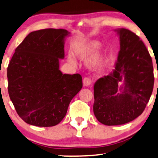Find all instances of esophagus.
Masks as SVG:
<instances>
[{
  "label": "esophagus",
  "mask_w": 158,
  "mask_h": 158,
  "mask_svg": "<svg viewBox=\"0 0 158 158\" xmlns=\"http://www.w3.org/2000/svg\"><path fill=\"white\" fill-rule=\"evenodd\" d=\"M83 84L85 86H90L91 84V79L89 78V77H86V78H84L83 80Z\"/></svg>",
  "instance_id": "obj_1"
}]
</instances>
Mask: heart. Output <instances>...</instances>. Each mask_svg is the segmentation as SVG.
<instances>
[{
    "mask_svg": "<svg viewBox=\"0 0 158 158\" xmlns=\"http://www.w3.org/2000/svg\"><path fill=\"white\" fill-rule=\"evenodd\" d=\"M99 46L100 43L98 41L91 40L85 41L81 44V45L76 51V55L79 59L85 60L93 54L96 49L99 48ZM68 61L72 64H75V63H76L74 59L71 56H68ZM103 62H104L103 53L102 49L99 48L89 59L88 61V65L91 69H98L103 67Z\"/></svg>",
    "mask_w": 158,
    "mask_h": 158,
    "instance_id": "1",
    "label": "heart"
}]
</instances>
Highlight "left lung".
Returning a JSON list of instances; mask_svg holds the SVG:
<instances>
[{"label": "left lung", "mask_w": 158, "mask_h": 158, "mask_svg": "<svg viewBox=\"0 0 158 158\" xmlns=\"http://www.w3.org/2000/svg\"><path fill=\"white\" fill-rule=\"evenodd\" d=\"M115 31L120 39L115 69L94 86V114L106 126L127 123L142 114L154 86L152 59L143 41L125 28Z\"/></svg>", "instance_id": "left-lung-1"}]
</instances>
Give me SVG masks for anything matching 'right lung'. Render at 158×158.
<instances>
[{"mask_svg":"<svg viewBox=\"0 0 158 158\" xmlns=\"http://www.w3.org/2000/svg\"><path fill=\"white\" fill-rule=\"evenodd\" d=\"M64 29L30 32L15 49L7 69L8 94L21 118L32 126H54L67 114L73 98L82 88L79 74H63Z\"/></svg>","mask_w":158,"mask_h":158,"instance_id":"right-lung-1","label":"right lung"}]
</instances>
